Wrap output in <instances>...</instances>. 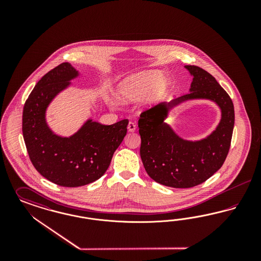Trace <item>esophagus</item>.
<instances>
[{
    "label": "esophagus",
    "instance_id": "obj_1",
    "mask_svg": "<svg viewBox=\"0 0 261 261\" xmlns=\"http://www.w3.org/2000/svg\"><path fill=\"white\" fill-rule=\"evenodd\" d=\"M127 129H128L129 132H134V131L136 130V124H135L134 122H131V121H130V122L128 123Z\"/></svg>",
    "mask_w": 261,
    "mask_h": 261
}]
</instances>
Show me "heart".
Wrapping results in <instances>:
<instances>
[{"label":"heart","mask_w":261,"mask_h":261,"mask_svg":"<svg viewBox=\"0 0 261 261\" xmlns=\"http://www.w3.org/2000/svg\"><path fill=\"white\" fill-rule=\"evenodd\" d=\"M168 88V81L158 71H144L131 75L118 86V98L125 102H134L145 95L151 103L161 99Z\"/></svg>","instance_id":"obj_1"}]
</instances>
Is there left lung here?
<instances>
[{
	"label": "left lung",
	"mask_w": 261,
	"mask_h": 261,
	"mask_svg": "<svg viewBox=\"0 0 261 261\" xmlns=\"http://www.w3.org/2000/svg\"><path fill=\"white\" fill-rule=\"evenodd\" d=\"M185 67L194 77L190 93L142 112L138 121L140 154L147 173L155 182L172 188L198 186L221 168L229 152L235 123L233 101L216 79L199 66ZM194 98L216 102L222 110V120L205 139L187 141L178 137L164 119L170 108Z\"/></svg>",
	"instance_id": "1"
}]
</instances>
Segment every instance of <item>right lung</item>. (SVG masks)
Returning <instances> with one entry per match:
<instances>
[{"mask_svg":"<svg viewBox=\"0 0 261 261\" xmlns=\"http://www.w3.org/2000/svg\"><path fill=\"white\" fill-rule=\"evenodd\" d=\"M77 76L68 62L51 69L30 93L22 113L25 146L33 166L50 182L69 188L87 185L105 174L128 125V119L112 125L89 119L72 136L54 134L46 122V110Z\"/></svg>","mask_w":261,"mask_h":261,"instance_id":"add662e5","label":"right lung"}]
</instances>
